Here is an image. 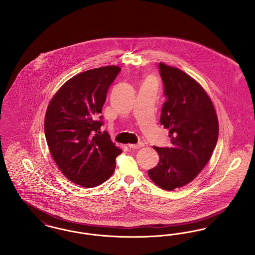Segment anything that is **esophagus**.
Segmentation results:
<instances>
[{"label":"esophagus","instance_id":"obj_1","mask_svg":"<svg viewBox=\"0 0 255 255\" xmlns=\"http://www.w3.org/2000/svg\"><path fill=\"white\" fill-rule=\"evenodd\" d=\"M143 146H144L143 142H138V143H136V144H130L129 147L132 148V149H139V148H141V147H143Z\"/></svg>","mask_w":255,"mask_h":255}]
</instances>
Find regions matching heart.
I'll use <instances>...</instances> for the list:
<instances>
[{
	"mask_svg": "<svg viewBox=\"0 0 255 255\" xmlns=\"http://www.w3.org/2000/svg\"><path fill=\"white\" fill-rule=\"evenodd\" d=\"M149 80H152V79H149ZM152 81H153V80H152Z\"/></svg>",
	"mask_w": 255,
	"mask_h": 255,
	"instance_id": "1",
	"label": "heart"
}]
</instances>
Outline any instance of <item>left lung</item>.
<instances>
[{
  "mask_svg": "<svg viewBox=\"0 0 255 255\" xmlns=\"http://www.w3.org/2000/svg\"><path fill=\"white\" fill-rule=\"evenodd\" d=\"M165 102L160 124L169 129L171 147H154L159 162L150 179L165 190L192 182L206 166L217 144L219 123L206 91L181 70L158 64Z\"/></svg>",
  "mask_w": 255,
  "mask_h": 255,
  "instance_id": "1",
  "label": "left lung"
}]
</instances>
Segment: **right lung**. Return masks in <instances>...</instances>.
Returning a JSON list of instances; mask_svg holds the SVG:
<instances>
[{"label": "right lung", "instance_id": "obj_1", "mask_svg": "<svg viewBox=\"0 0 255 255\" xmlns=\"http://www.w3.org/2000/svg\"><path fill=\"white\" fill-rule=\"evenodd\" d=\"M122 70L101 67L76 74L61 87L49 102L45 135L61 172L83 187L107 181L116 169L122 150L112 142L101 114L110 86Z\"/></svg>", "mask_w": 255, "mask_h": 255}]
</instances>
